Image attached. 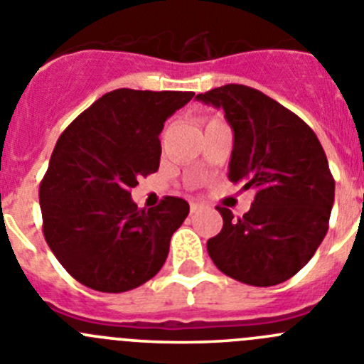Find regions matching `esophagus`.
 Segmentation results:
<instances>
[{
    "label": "esophagus",
    "instance_id": "esophagus-1",
    "mask_svg": "<svg viewBox=\"0 0 364 364\" xmlns=\"http://www.w3.org/2000/svg\"><path fill=\"white\" fill-rule=\"evenodd\" d=\"M198 210H201V205H199V203H192V205H190V212L192 213H196Z\"/></svg>",
    "mask_w": 364,
    "mask_h": 364
}]
</instances>
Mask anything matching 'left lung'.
Instances as JSON below:
<instances>
[{
    "instance_id": "obj_1",
    "label": "left lung",
    "mask_w": 364,
    "mask_h": 364,
    "mask_svg": "<svg viewBox=\"0 0 364 364\" xmlns=\"http://www.w3.org/2000/svg\"><path fill=\"white\" fill-rule=\"evenodd\" d=\"M224 111L233 129L228 178L253 188L250 212L217 206L223 230L206 242L224 274L269 287L298 273L327 235L334 178L318 136L262 91L226 84L198 95Z\"/></svg>"
}]
</instances>
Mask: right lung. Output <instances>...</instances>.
<instances>
[{"instance_id":"add662e5","label":"right lung","mask_w":364,"mask_h":364,"mask_svg":"<svg viewBox=\"0 0 364 364\" xmlns=\"http://www.w3.org/2000/svg\"><path fill=\"white\" fill-rule=\"evenodd\" d=\"M192 91L105 93L59 136L39 186L43 233L77 282L125 293L163 267L190 206L181 198L138 208L131 188L159 168V132Z\"/></svg>"}]
</instances>
